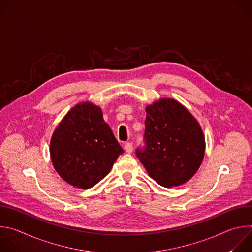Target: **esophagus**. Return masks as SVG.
<instances>
[{
    "instance_id": "1",
    "label": "esophagus",
    "mask_w": 252,
    "mask_h": 252,
    "mask_svg": "<svg viewBox=\"0 0 252 252\" xmlns=\"http://www.w3.org/2000/svg\"><path fill=\"white\" fill-rule=\"evenodd\" d=\"M124 149H125L126 153H127V154H131V153H132V151H133L132 143H130V142H126V145H125V147H124Z\"/></svg>"
}]
</instances>
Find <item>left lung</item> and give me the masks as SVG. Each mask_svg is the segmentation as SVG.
I'll list each match as a JSON object with an SVG mask.
<instances>
[{
    "label": "left lung",
    "mask_w": 252,
    "mask_h": 252,
    "mask_svg": "<svg viewBox=\"0 0 252 252\" xmlns=\"http://www.w3.org/2000/svg\"><path fill=\"white\" fill-rule=\"evenodd\" d=\"M146 112V148L136 151L137 158L158 185L186 184L204 157L205 138L199 123L174 98H159Z\"/></svg>",
    "instance_id": "obj_1"
}]
</instances>
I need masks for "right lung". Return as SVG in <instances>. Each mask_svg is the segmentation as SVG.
Listing matches in <instances>:
<instances>
[{
    "label": "right lung",
    "mask_w": 252,
    "mask_h": 252,
    "mask_svg": "<svg viewBox=\"0 0 252 252\" xmlns=\"http://www.w3.org/2000/svg\"><path fill=\"white\" fill-rule=\"evenodd\" d=\"M123 153L101 109L90 101L71 107L50 142L56 171L65 183L82 189L100 182Z\"/></svg>",
    "instance_id": "obj_1"
}]
</instances>
